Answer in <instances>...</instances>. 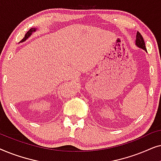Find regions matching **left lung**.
Segmentation results:
<instances>
[{"label": "left lung", "mask_w": 161, "mask_h": 161, "mask_svg": "<svg viewBox=\"0 0 161 161\" xmlns=\"http://www.w3.org/2000/svg\"><path fill=\"white\" fill-rule=\"evenodd\" d=\"M136 45L138 47L142 48L143 50H145V51H147V48H146V46H145L144 40V39H143L142 34H141L139 32H137V34H136Z\"/></svg>", "instance_id": "obj_1"}]
</instances>
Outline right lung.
Here are the masks:
<instances>
[{
	"label": "right lung",
	"instance_id": "add662e5",
	"mask_svg": "<svg viewBox=\"0 0 161 161\" xmlns=\"http://www.w3.org/2000/svg\"><path fill=\"white\" fill-rule=\"evenodd\" d=\"M36 31V28H31V29L28 31L27 33H26L25 35V36H24V38L20 41V42H25L26 39H27L28 38H29V37L31 36V34H33V33Z\"/></svg>",
	"mask_w": 161,
	"mask_h": 161
}]
</instances>
